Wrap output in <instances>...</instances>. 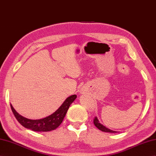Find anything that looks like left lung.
Wrapping results in <instances>:
<instances>
[{"instance_id": "1", "label": "left lung", "mask_w": 156, "mask_h": 156, "mask_svg": "<svg viewBox=\"0 0 156 156\" xmlns=\"http://www.w3.org/2000/svg\"><path fill=\"white\" fill-rule=\"evenodd\" d=\"M94 124L99 130H102V131H103V132L112 133H117V131H114V130H112L111 129H109L105 127V126H104L102 124H101L96 117H95L94 119Z\"/></svg>"}]
</instances>
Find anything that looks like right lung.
<instances>
[{"label":"right lung","mask_w":156,"mask_h":156,"mask_svg":"<svg viewBox=\"0 0 156 156\" xmlns=\"http://www.w3.org/2000/svg\"><path fill=\"white\" fill-rule=\"evenodd\" d=\"M77 95L73 94L67 98L56 112L44 118L41 119H30L20 115L10 104L12 111L19 123L26 129L37 132H48L57 129L62 123L67 112L75 100Z\"/></svg>","instance_id":"1"}]
</instances>
